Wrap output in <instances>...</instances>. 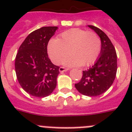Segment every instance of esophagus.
<instances>
[{
    "mask_svg": "<svg viewBox=\"0 0 132 132\" xmlns=\"http://www.w3.org/2000/svg\"><path fill=\"white\" fill-rule=\"evenodd\" d=\"M69 70V68L65 67H60L59 68V72H66Z\"/></svg>",
    "mask_w": 132,
    "mask_h": 132,
    "instance_id": "esophagus-1",
    "label": "esophagus"
}]
</instances>
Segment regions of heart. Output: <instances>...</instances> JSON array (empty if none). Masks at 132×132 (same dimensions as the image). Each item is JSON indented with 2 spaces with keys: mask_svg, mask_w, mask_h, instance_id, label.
<instances>
[{
  "mask_svg": "<svg viewBox=\"0 0 132 132\" xmlns=\"http://www.w3.org/2000/svg\"><path fill=\"white\" fill-rule=\"evenodd\" d=\"M101 40L93 32L72 29L61 34V39H53L48 44V54L59 64L71 54L64 64L69 66H89L94 63L101 51Z\"/></svg>",
  "mask_w": 132,
  "mask_h": 132,
  "instance_id": "1",
  "label": "heart"
}]
</instances>
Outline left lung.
Returning a JSON list of instances; mask_svg holds the SVG:
<instances>
[{"label": "left lung", "mask_w": 132, "mask_h": 132, "mask_svg": "<svg viewBox=\"0 0 132 132\" xmlns=\"http://www.w3.org/2000/svg\"><path fill=\"white\" fill-rule=\"evenodd\" d=\"M88 27L100 38V54L92 67L83 71L81 81L75 84V87L83 95L97 96L105 92L113 84L117 70V56L108 36L98 27L92 25Z\"/></svg>", "instance_id": "obj_1"}]
</instances>
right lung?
Segmentation results:
<instances>
[{"instance_id":"add662e5","label":"right lung","mask_w":132,"mask_h":132,"mask_svg":"<svg viewBox=\"0 0 132 132\" xmlns=\"http://www.w3.org/2000/svg\"><path fill=\"white\" fill-rule=\"evenodd\" d=\"M57 27H44L28 35L20 45L15 61L18 81L24 91L38 98L50 95L56 86L59 66L48 57V42Z\"/></svg>"}]
</instances>
